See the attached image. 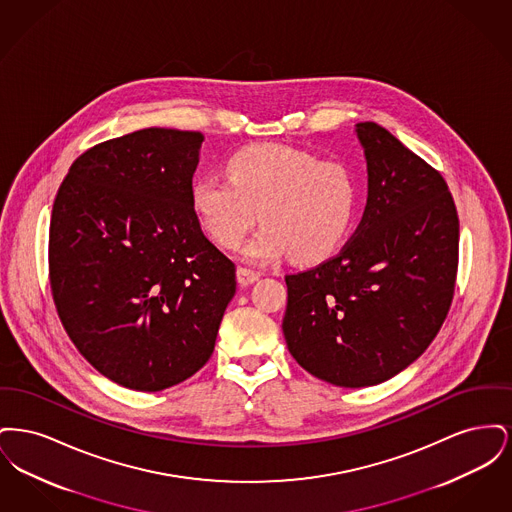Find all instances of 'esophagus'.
<instances>
[{
    "mask_svg": "<svg viewBox=\"0 0 512 512\" xmlns=\"http://www.w3.org/2000/svg\"><path fill=\"white\" fill-rule=\"evenodd\" d=\"M236 276H238V282H240L242 286H249V284H253V282H257V280L261 278L259 272L249 270V268H238Z\"/></svg>",
    "mask_w": 512,
    "mask_h": 512,
    "instance_id": "esophagus-1",
    "label": "esophagus"
}]
</instances>
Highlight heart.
I'll return each mask as SVG.
<instances>
[{
    "mask_svg": "<svg viewBox=\"0 0 512 512\" xmlns=\"http://www.w3.org/2000/svg\"><path fill=\"white\" fill-rule=\"evenodd\" d=\"M226 178L203 176L190 188V203L203 230L234 249L259 220L265 224L245 247L251 261L286 253L301 265L332 257L351 234L359 209V184L341 161L282 146L255 144L234 151Z\"/></svg>",
    "mask_w": 512,
    "mask_h": 512,
    "instance_id": "b5f03b06",
    "label": "heart"
}]
</instances>
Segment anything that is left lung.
Returning <instances> with one entry per match:
<instances>
[{"label": "left lung", "instance_id": "obj_1", "mask_svg": "<svg viewBox=\"0 0 512 512\" xmlns=\"http://www.w3.org/2000/svg\"><path fill=\"white\" fill-rule=\"evenodd\" d=\"M365 215L340 255L286 276L293 359L340 388L376 386L436 338L455 292L459 217L438 171L376 122L355 124Z\"/></svg>", "mask_w": 512, "mask_h": 512}]
</instances>
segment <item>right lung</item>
Returning a JSON list of instances; mask_svg holds the SVG:
<instances>
[{
  "mask_svg": "<svg viewBox=\"0 0 512 512\" xmlns=\"http://www.w3.org/2000/svg\"><path fill=\"white\" fill-rule=\"evenodd\" d=\"M201 132L144 128L82 153L53 201L49 282L80 355L161 391L209 361L236 267L190 203Z\"/></svg>",
  "mask_w": 512,
  "mask_h": 512,
  "instance_id": "right-lung-1",
  "label": "right lung"
}]
</instances>
